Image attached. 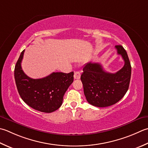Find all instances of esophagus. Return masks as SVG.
<instances>
[{
    "instance_id": "obj_1",
    "label": "esophagus",
    "mask_w": 148,
    "mask_h": 148,
    "mask_svg": "<svg viewBox=\"0 0 148 148\" xmlns=\"http://www.w3.org/2000/svg\"><path fill=\"white\" fill-rule=\"evenodd\" d=\"M80 76H81V74L78 71H76L74 72V79H79L80 78Z\"/></svg>"
}]
</instances>
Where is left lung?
<instances>
[{"instance_id":"left-lung-1","label":"left lung","mask_w":148,"mask_h":148,"mask_svg":"<svg viewBox=\"0 0 148 148\" xmlns=\"http://www.w3.org/2000/svg\"><path fill=\"white\" fill-rule=\"evenodd\" d=\"M117 54L124 61L123 67L115 73L103 70L100 63L89 62L83 66L81 76L84 94L90 105L106 107L119 101L128 91L132 67L128 56L122 45H115Z\"/></svg>"}]
</instances>
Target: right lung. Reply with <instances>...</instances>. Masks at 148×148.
I'll return each mask as SVG.
<instances>
[{"instance_id":"right-lung-1","label":"right lung","mask_w":148,"mask_h":148,"mask_svg":"<svg viewBox=\"0 0 148 148\" xmlns=\"http://www.w3.org/2000/svg\"><path fill=\"white\" fill-rule=\"evenodd\" d=\"M24 50L14 67L17 90L22 99L36 110L51 113L62 105L63 95L74 80V72H53L41 79H32L22 71L21 63Z\"/></svg>"}]
</instances>
